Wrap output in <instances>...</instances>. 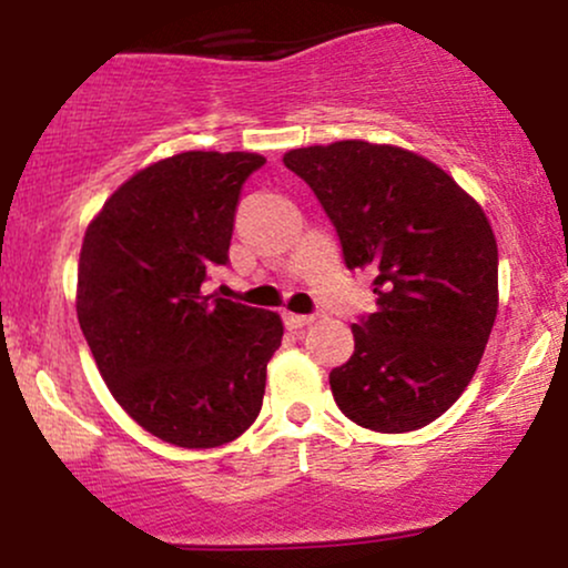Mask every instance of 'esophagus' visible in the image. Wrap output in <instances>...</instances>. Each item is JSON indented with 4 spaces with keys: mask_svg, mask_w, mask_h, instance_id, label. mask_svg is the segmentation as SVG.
Wrapping results in <instances>:
<instances>
[{
    "mask_svg": "<svg viewBox=\"0 0 568 568\" xmlns=\"http://www.w3.org/2000/svg\"><path fill=\"white\" fill-rule=\"evenodd\" d=\"M283 321L291 331H296V328H304V325H310L312 321H315V317H312V315H296V312H283Z\"/></svg>",
    "mask_w": 568,
    "mask_h": 568,
    "instance_id": "esophagus-1",
    "label": "esophagus"
}]
</instances>
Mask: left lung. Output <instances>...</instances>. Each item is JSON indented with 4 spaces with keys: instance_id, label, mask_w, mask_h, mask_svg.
<instances>
[{
    "instance_id": "1",
    "label": "left lung",
    "mask_w": 568,
    "mask_h": 568,
    "mask_svg": "<svg viewBox=\"0 0 568 568\" xmlns=\"http://www.w3.org/2000/svg\"><path fill=\"white\" fill-rule=\"evenodd\" d=\"M342 243L376 272V312L331 371L336 406L376 433H410L454 406L497 321V240L484 207L446 171L389 143L336 141L285 152Z\"/></svg>"
}]
</instances>
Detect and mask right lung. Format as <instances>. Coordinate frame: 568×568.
<instances>
[{"mask_svg": "<svg viewBox=\"0 0 568 568\" xmlns=\"http://www.w3.org/2000/svg\"><path fill=\"white\" fill-rule=\"evenodd\" d=\"M253 152H184L154 162L103 202L82 240L77 317L114 400L154 438L216 448L256 422L277 312L205 296L230 262Z\"/></svg>", "mask_w": 568, "mask_h": 568, "instance_id": "1", "label": "right lung"}]
</instances>
